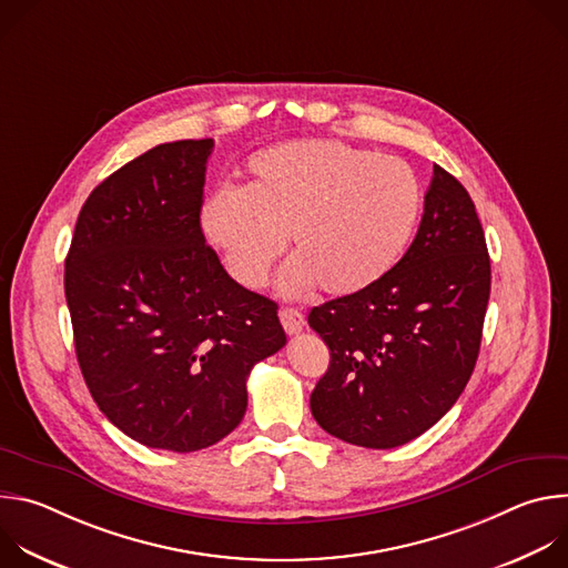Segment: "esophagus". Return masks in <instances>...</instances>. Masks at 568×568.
<instances>
[{
	"instance_id": "1",
	"label": "esophagus",
	"mask_w": 568,
	"mask_h": 568,
	"mask_svg": "<svg viewBox=\"0 0 568 568\" xmlns=\"http://www.w3.org/2000/svg\"><path fill=\"white\" fill-rule=\"evenodd\" d=\"M278 318H281L283 331H285L287 335H298V333L303 331V326H305V316H303L298 310H294V307L281 310V312H278Z\"/></svg>"
}]
</instances>
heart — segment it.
<instances>
[{
    "label": "heart",
    "mask_w": 568,
    "mask_h": 568,
    "mask_svg": "<svg viewBox=\"0 0 568 568\" xmlns=\"http://www.w3.org/2000/svg\"><path fill=\"white\" fill-rule=\"evenodd\" d=\"M242 189H217L200 209L202 237L231 281L261 290L285 254L281 292L321 285L351 296L382 281L407 252L423 191L409 164L335 139L292 141L250 161Z\"/></svg>",
    "instance_id": "heart-1"
}]
</instances>
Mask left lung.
Returning <instances> with one entry per match:
<instances>
[{
    "instance_id": "left-lung-1",
    "label": "left lung",
    "mask_w": 568,
    "mask_h": 568,
    "mask_svg": "<svg viewBox=\"0 0 568 568\" xmlns=\"http://www.w3.org/2000/svg\"><path fill=\"white\" fill-rule=\"evenodd\" d=\"M490 256L463 184L434 166L420 229L373 287L312 307L331 351L312 395L331 436L390 449L434 427L463 393L480 348Z\"/></svg>"
}]
</instances>
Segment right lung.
<instances>
[{
  "mask_svg": "<svg viewBox=\"0 0 568 568\" xmlns=\"http://www.w3.org/2000/svg\"><path fill=\"white\" fill-rule=\"evenodd\" d=\"M213 139L161 143L101 182L64 261L75 357L132 440L197 452L247 412L252 368L287 337L278 305L231 281L200 231Z\"/></svg>",
  "mask_w": 568,
  "mask_h": 568,
  "instance_id": "1",
  "label": "right lung"
}]
</instances>
